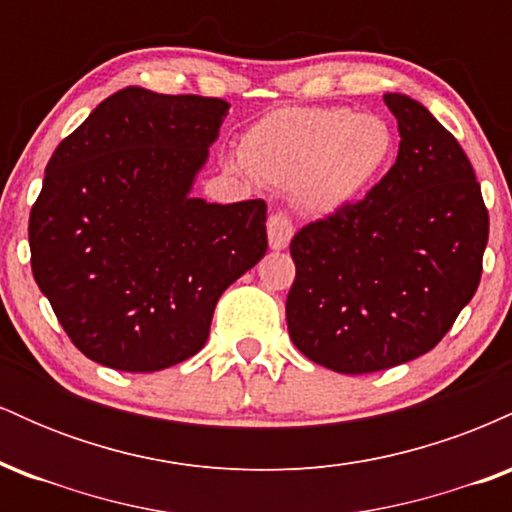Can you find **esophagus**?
<instances>
[{
  "mask_svg": "<svg viewBox=\"0 0 512 512\" xmlns=\"http://www.w3.org/2000/svg\"><path fill=\"white\" fill-rule=\"evenodd\" d=\"M267 236H269V248L272 250H284L289 248L293 238V223L286 214H272L267 221Z\"/></svg>",
  "mask_w": 512,
  "mask_h": 512,
  "instance_id": "34e87169",
  "label": "esophagus"
}]
</instances>
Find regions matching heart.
Returning a JSON list of instances; mask_svg holds the SVG:
<instances>
[{
    "label": "heart",
    "instance_id": "heart-1",
    "mask_svg": "<svg viewBox=\"0 0 512 512\" xmlns=\"http://www.w3.org/2000/svg\"><path fill=\"white\" fill-rule=\"evenodd\" d=\"M395 137L383 117L349 108L291 105L267 113L240 137L228 168L293 190L315 214L354 204L390 166Z\"/></svg>",
    "mask_w": 512,
    "mask_h": 512
}]
</instances>
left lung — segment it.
<instances>
[{"instance_id":"obj_1","label":"left lung","mask_w":512,"mask_h":512,"mask_svg":"<svg viewBox=\"0 0 512 512\" xmlns=\"http://www.w3.org/2000/svg\"><path fill=\"white\" fill-rule=\"evenodd\" d=\"M395 166L361 202L291 240L286 322L296 349L346 375L424 356L472 301L489 211L457 139L414 98L385 93Z\"/></svg>"}]
</instances>
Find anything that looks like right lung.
<instances>
[{"label":"right lung","instance_id":"1","mask_svg":"<svg viewBox=\"0 0 512 512\" xmlns=\"http://www.w3.org/2000/svg\"><path fill=\"white\" fill-rule=\"evenodd\" d=\"M221 98L127 86L62 139L28 221L35 284L76 349L154 373L207 344L221 293L267 252V204L190 197Z\"/></svg>","mask_w":512,"mask_h":512}]
</instances>
